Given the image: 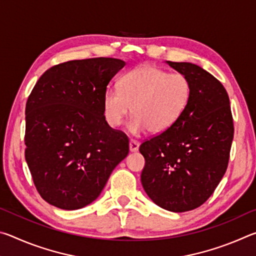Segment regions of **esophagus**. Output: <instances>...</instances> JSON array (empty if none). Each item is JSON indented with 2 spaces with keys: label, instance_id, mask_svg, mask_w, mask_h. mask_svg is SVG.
Here are the masks:
<instances>
[{
  "label": "esophagus",
  "instance_id": "esophagus-1",
  "mask_svg": "<svg viewBox=\"0 0 256 256\" xmlns=\"http://www.w3.org/2000/svg\"><path fill=\"white\" fill-rule=\"evenodd\" d=\"M138 146H140V144L136 140H130V151L131 152H136V151L138 150Z\"/></svg>",
  "mask_w": 256,
  "mask_h": 256
}]
</instances>
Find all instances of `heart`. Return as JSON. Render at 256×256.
Wrapping results in <instances>:
<instances>
[{
	"mask_svg": "<svg viewBox=\"0 0 256 256\" xmlns=\"http://www.w3.org/2000/svg\"><path fill=\"white\" fill-rule=\"evenodd\" d=\"M190 94L192 88L186 76L142 66L125 73L120 89L106 90L102 110L108 124L114 128L120 126L132 110L134 116L128 123L132 134L138 136L148 130L162 133L183 116Z\"/></svg>",
	"mask_w": 256,
	"mask_h": 256,
	"instance_id": "1",
	"label": "heart"
}]
</instances>
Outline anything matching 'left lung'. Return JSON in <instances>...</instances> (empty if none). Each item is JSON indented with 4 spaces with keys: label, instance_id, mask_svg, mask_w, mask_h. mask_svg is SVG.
Returning a JSON list of instances; mask_svg holds the SVG:
<instances>
[{
    "label": "left lung",
    "instance_id": "obj_1",
    "mask_svg": "<svg viewBox=\"0 0 256 256\" xmlns=\"http://www.w3.org/2000/svg\"><path fill=\"white\" fill-rule=\"evenodd\" d=\"M166 63L188 78L192 94L178 122L140 146L141 183L160 208L185 212L203 204L226 172L232 116L226 89L214 76L193 63Z\"/></svg>",
    "mask_w": 256,
    "mask_h": 256
}]
</instances>
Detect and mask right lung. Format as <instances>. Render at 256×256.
<instances>
[{
    "mask_svg": "<svg viewBox=\"0 0 256 256\" xmlns=\"http://www.w3.org/2000/svg\"><path fill=\"white\" fill-rule=\"evenodd\" d=\"M125 62L97 58L54 66L26 105L24 156L34 186L50 204H90L128 154V138L106 122L102 98Z\"/></svg>",
    "mask_w": 256,
    "mask_h": 256,
    "instance_id": "1",
    "label": "right lung"
}]
</instances>
